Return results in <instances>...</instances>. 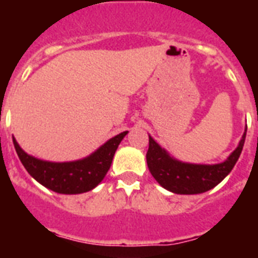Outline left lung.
I'll list each match as a JSON object with an SVG mask.
<instances>
[{"instance_id": "8db88e82", "label": "left lung", "mask_w": 258, "mask_h": 258, "mask_svg": "<svg viewBox=\"0 0 258 258\" xmlns=\"http://www.w3.org/2000/svg\"><path fill=\"white\" fill-rule=\"evenodd\" d=\"M246 137L245 130L240 145L230 157L218 165H191L175 161L150 137L149 151L146 154L151 175L162 187L175 194H200L220 183L236 165Z\"/></svg>"}]
</instances>
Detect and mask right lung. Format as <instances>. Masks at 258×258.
Segmentation results:
<instances>
[{"mask_svg":"<svg viewBox=\"0 0 258 258\" xmlns=\"http://www.w3.org/2000/svg\"><path fill=\"white\" fill-rule=\"evenodd\" d=\"M125 135L127 131L113 137L86 159L66 163L40 161L22 151L14 138L13 143L26 171L42 186L60 194H80L92 190L103 180L111 167L117 146Z\"/></svg>","mask_w":258,"mask_h":258,"instance_id":"add662e5","label":"right lung"}]
</instances>
